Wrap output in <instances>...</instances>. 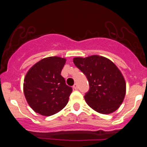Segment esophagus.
I'll list each match as a JSON object with an SVG mask.
<instances>
[{"label":"esophagus","mask_w":147,"mask_h":147,"mask_svg":"<svg viewBox=\"0 0 147 147\" xmlns=\"http://www.w3.org/2000/svg\"><path fill=\"white\" fill-rule=\"evenodd\" d=\"M73 88L75 89V90H77V89H78V85H77V84H74Z\"/></svg>","instance_id":"obj_1"}]
</instances>
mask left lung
<instances>
[{
  "instance_id": "1",
  "label": "left lung",
  "mask_w": 147,
  "mask_h": 147,
  "mask_svg": "<svg viewBox=\"0 0 147 147\" xmlns=\"http://www.w3.org/2000/svg\"><path fill=\"white\" fill-rule=\"evenodd\" d=\"M76 66L86 76L90 89L84 96L91 109L102 114L117 110L126 95V82L112 61L99 55L75 57Z\"/></svg>"
}]
</instances>
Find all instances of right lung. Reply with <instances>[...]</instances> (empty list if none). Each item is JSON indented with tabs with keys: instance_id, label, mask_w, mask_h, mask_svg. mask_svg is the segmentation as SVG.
I'll return each mask as SVG.
<instances>
[{
	"instance_id": "add662e5",
	"label": "right lung",
	"mask_w": 147,
	"mask_h": 147,
	"mask_svg": "<svg viewBox=\"0 0 147 147\" xmlns=\"http://www.w3.org/2000/svg\"><path fill=\"white\" fill-rule=\"evenodd\" d=\"M66 59L49 57L32 65L25 75L23 92L32 109L43 116L56 114L68 104L72 88L61 75Z\"/></svg>"
}]
</instances>
